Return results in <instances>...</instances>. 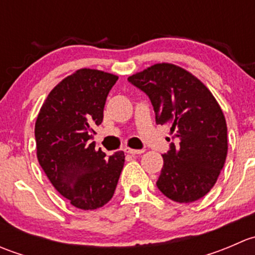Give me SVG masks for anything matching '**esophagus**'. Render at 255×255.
Segmentation results:
<instances>
[{
  "label": "esophagus",
  "mask_w": 255,
  "mask_h": 255,
  "mask_svg": "<svg viewBox=\"0 0 255 255\" xmlns=\"http://www.w3.org/2000/svg\"><path fill=\"white\" fill-rule=\"evenodd\" d=\"M126 153L128 154H142L144 153V149H132V148H126Z\"/></svg>",
  "instance_id": "obj_1"
}]
</instances>
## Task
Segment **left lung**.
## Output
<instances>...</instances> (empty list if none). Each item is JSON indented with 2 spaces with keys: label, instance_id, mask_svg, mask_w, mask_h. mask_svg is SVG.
Segmentation results:
<instances>
[{
  "label": "left lung",
  "instance_id": "8db88e82",
  "mask_svg": "<svg viewBox=\"0 0 255 255\" xmlns=\"http://www.w3.org/2000/svg\"><path fill=\"white\" fill-rule=\"evenodd\" d=\"M128 80L148 95L156 125L169 126L176 140L163 154L158 189L180 204L204 197L228 151L227 125L217 100L201 80L170 63L154 64Z\"/></svg>",
  "mask_w": 255,
  "mask_h": 255
}]
</instances>
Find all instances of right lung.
<instances>
[{
    "label": "right lung",
    "mask_w": 255,
    "mask_h": 255,
    "mask_svg": "<svg viewBox=\"0 0 255 255\" xmlns=\"http://www.w3.org/2000/svg\"><path fill=\"white\" fill-rule=\"evenodd\" d=\"M117 80L106 71L79 69L49 92L35 121L38 161L56 191L80 210H96L112 199L125 164L122 150L105 158L91 142Z\"/></svg>",
    "instance_id": "1"
}]
</instances>
